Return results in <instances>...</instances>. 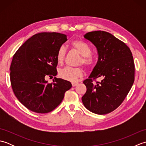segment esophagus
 <instances>
[{"instance_id":"esophagus-1","label":"esophagus","mask_w":146,"mask_h":146,"mask_svg":"<svg viewBox=\"0 0 146 146\" xmlns=\"http://www.w3.org/2000/svg\"><path fill=\"white\" fill-rule=\"evenodd\" d=\"M77 85H78V82H73L72 83V86H76Z\"/></svg>"}]
</instances>
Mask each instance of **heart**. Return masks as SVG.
<instances>
[{
  "instance_id": "heart-1",
  "label": "heart",
  "mask_w": 146,
  "mask_h": 146,
  "mask_svg": "<svg viewBox=\"0 0 146 146\" xmlns=\"http://www.w3.org/2000/svg\"><path fill=\"white\" fill-rule=\"evenodd\" d=\"M71 47L75 49L82 56L78 64H83L88 67L94 63V59L92 54V48L86 42L80 39L73 40L70 43ZM66 54V48L64 46H61L58 48L56 52V61L58 64L63 63ZM83 70L81 67L73 68L66 66L62 68L59 71V76L67 81L75 82H76L80 77L82 76Z\"/></svg>"
}]
</instances>
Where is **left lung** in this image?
Wrapping results in <instances>:
<instances>
[{
    "label": "left lung",
    "instance_id": "8db88e82",
    "mask_svg": "<svg viewBox=\"0 0 146 146\" xmlns=\"http://www.w3.org/2000/svg\"><path fill=\"white\" fill-rule=\"evenodd\" d=\"M84 38L97 48L98 61L88 78L83 81L86 92L82 98L93 113L104 115L119 107L134 82L135 66L131 49L124 42L103 31L87 33ZM102 77L100 82L92 80Z\"/></svg>",
    "mask_w": 146,
    "mask_h": 146
}]
</instances>
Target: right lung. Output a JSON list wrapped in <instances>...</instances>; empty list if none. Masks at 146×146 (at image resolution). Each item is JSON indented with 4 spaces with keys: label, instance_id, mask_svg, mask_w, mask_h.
<instances>
[{
    "label": "right lung",
    "instance_id": "obj_1",
    "mask_svg": "<svg viewBox=\"0 0 146 146\" xmlns=\"http://www.w3.org/2000/svg\"><path fill=\"white\" fill-rule=\"evenodd\" d=\"M67 41L66 35L41 33L33 35L15 52L10 70L11 86L15 97L27 108L39 113L50 112L60 105L71 83L57 75L56 52Z\"/></svg>",
    "mask_w": 146,
    "mask_h": 146
}]
</instances>
